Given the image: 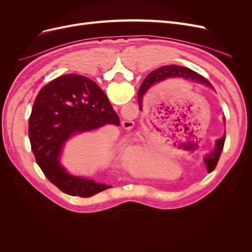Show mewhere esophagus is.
<instances>
[{
	"mask_svg": "<svg viewBox=\"0 0 252 252\" xmlns=\"http://www.w3.org/2000/svg\"><path fill=\"white\" fill-rule=\"evenodd\" d=\"M122 126H123V128L125 129H128V130H130V129L134 126V122L132 120H129V119H126V120H123L122 121Z\"/></svg>",
	"mask_w": 252,
	"mask_h": 252,
	"instance_id": "1",
	"label": "esophagus"
}]
</instances>
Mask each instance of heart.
I'll return each mask as SVG.
<instances>
[{
	"instance_id": "1",
	"label": "heart",
	"mask_w": 252,
	"mask_h": 252,
	"mask_svg": "<svg viewBox=\"0 0 252 252\" xmlns=\"http://www.w3.org/2000/svg\"><path fill=\"white\" fill-rule=\"evenodd\" d=\"M122 163L129 172L138 178L157 175V154L150 146L129 147L122 157Z\"/></svg>"
}]
</instances>
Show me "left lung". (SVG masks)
Instances as JSON below:
<instances>
[{
	"instance_id": "obj_1",
	"label": "left lung",
	"mask_w": 252,
	"mask_h": 252,
	"mask_svg": "<svg viewBox=\"0 0 252 252\" xmlns=\"http://www.w3.org/2000/svg\"><path fill=\"white\" fill-rule=\"evenodd\" d=\"M170 78H182L185 80H192L194 82H199L202 84H205L207 86H211V84L209 83L208 80H206L202 75L199 73H196L195 71L189 69L187 67H183V66H177V65H168V66H162L159 68H157L156 70L151 71L145 80L143 81L142 85L139 89V94H138V102L140 106V110L142 109V97L145 94V93L149 89L150 86L154 85L156 83H158L161 81H164L166 79H170ZM226 135H224L223 138H220V140L217 141L216 143V148L213 150L211 154L207 155L205 157L204 161L206 166H207V170L208 172H211L212 170H215L216 166L219 162L220 154H222V150L224 148V143H225ZM183 148L188 149L191 147V145L187 142L186 144H182Z\"/></svg>"
}]
</instances>
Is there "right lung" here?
<instances>
[{"label":"right lung","mask_w":252,"mask_h":252,"mask_svg":"<svg viewBox=\"0 0 252 252\" xmlns=\"http://www.w3.org/2000/svg\"><path fill=\"white\" fill-rule=\"evenodd\" d=\"M107 124L119 126L118 114L103 90L84 75H61L37 94L28 121L30 145L45 177L64 193L89 197L111 187L73 177L59 162L72 134Z\"/></svg>","instance_id":"1"}]
</instances>
